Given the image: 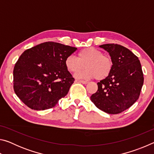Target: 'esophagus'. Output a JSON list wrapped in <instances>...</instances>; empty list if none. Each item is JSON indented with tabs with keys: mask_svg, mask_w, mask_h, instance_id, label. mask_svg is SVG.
Segmentation results:
<instances>
[{
	"mask_svg": "<svg viewBox=\"0 0 154 154\" xmlns=\"http://www.w3.org/2000/svg\"><path fill=\"white\" fill-rule=\"evenodd\" d=\"M77 82L83 83V84H87V83H88L87 81H83V80H77Z\"/></svg>",
	"mask_w": 154,
	"mask_h": 154,
	"instance_id": "34e87169",
	"label": "esophagus"
}]
</instances>
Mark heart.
Returning a JSON list of instances; mask_svg holds the SVG:
<instances>
[{
	"label": "heart",
	"instance_id": "1",
	"mask_svg": "<svg viewBox=\"0 0 154 154\" xmlns=\"http://www.w3.org/2000/svg\"><path fill=\"white\" fill-rule=\"evenodd\" d=\"M65 66L68 71L72 73L82 70L84 71L75 75L80 79H93L103 80L111 74L113 69V61L108 56L94 48L83 49L77 53V58L69 56L65 60Z\"/></svg>",
	"mask_w": 154,
	"mask_h": 154
}]
</instances>
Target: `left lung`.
I'll return each mask as SVG.
<instances>
[{"label": "left lung", "mask_w": 154, "mask_h": 154, "mask_svg": "<svg viewBox=\"0 0 154 154\" xmlns=\"http://www.w3.org/2000/svg\"><path fill=\"white\" fill-rule=\"evenodd\" d=\"M113 61L111 74L97 83L98 90L90 99L96 106L109 114H118L130 107L139 97L143 74L138 57L118 44L99 46Z\"/></svg>", "instance_id": "1"}]
</instances>
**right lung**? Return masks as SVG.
Instances as JSON below:
<instances>
[{
	"label": "right lung",
	"instance_id": "right-lung-1",
	"mask_svg": "<svg viewBox=\"0 0 154 154\" xmlns=\"http://www.w3.org/2000/svg\"><path fill=\"white\" fill-rule=\"evenodd\" d=\"M77 49L49 41L23 52L14 69V88L18 98L34 110L55 106L75 81L65 60Z\"/></svg>",
	"mask_w": 154,
	"mask_h": 154
}]
</instances>
